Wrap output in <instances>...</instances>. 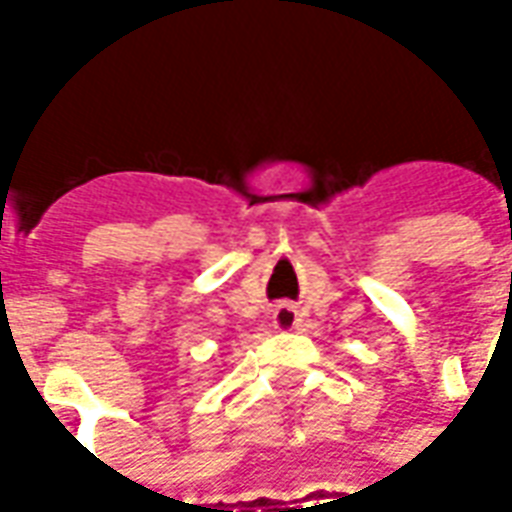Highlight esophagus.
<instances>
[{
  "instance_id": "34e87169",
  "label": "esophagus",
  "mask_w": 512,
  "mask_h": 512,
  "mask_svg": "<svg viewBox=\"0 0 512 512\" xmlns=\"http://www.w3.org/2000/svg\"><path fill=\"white\" fill-rule=\"evenodd\" d=\"M299 323H301V315L296 307H290V304H279L277 312H274V329H279V332H293Z\"/></svg>"
}]
</instances>
